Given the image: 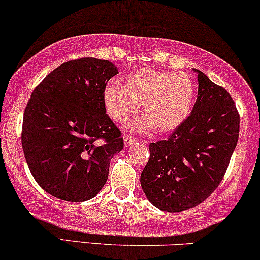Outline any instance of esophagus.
Wrapping results in <instances>:
<instances>
[{
    "label": "esophagus",
    "instance_id": "esophagus-1",
    "mask_svg": "<svg viewBox=\"0 0 260 260\" xmlns=\"http://www.w3.org/2000/svg\"><path fill=\"white\" fill-rule=\"evenodd\" d=\"M123 143H124V146L128 147V146L132 145V144L137 143V139H136V138L128 136V134H124V136H123Z\"/></svg>",
    "mask_w": 260,
    "mask_h": 260
}]
</instances>
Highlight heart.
Here are the masks:
<instances>
[{
  "mask_svg": "<svg viewBox=\"0 0 260 260\" xmlns=\"http://www.w3.org/2000/svg\"><path fill=\"white\" fill-rule=\"evenodd\" d=\"M196 86L185 73L140 68L123 79V85L109 81L103 88L107 113L116 122H124L139 109L145 116L131 128L147 132L154 127L158 133H170L181 127L192 111Z\"/></svg>",
  "mask_w": 260,
  "mask_h": 260,
  "instance_id": "1",
  "label": "heart"
}]
</instances>
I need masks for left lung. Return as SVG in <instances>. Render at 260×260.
I'll return each instance as SVG.
<instances>
[{
	"label": "left lung",
	"mask_w": 260,
	"mask_h": 260,
	"mask_svg": "<svg viewBox=\"0 0 260 260\" xmlns=\"http://www.w3.org/2000/svg\"><path fill=\"white\" fill-rule=\"evenodd\" d=\"M198 74L192 113L167 140L150 144L140 175L146 198L162 211L180 212L204 202L221 183L239 139L240 117L224 88Z\"/></svg>",
	"instance_id": "8db88e82"
}]
</instances>
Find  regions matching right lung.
Segmentation results:
<instances>
[{
    "mask_svg": "<svg viewBox=\"0 0 260 260\" xmlns=\"http://www.w3.org/2000/svg\"><path fill=\"white\" fill-rule=\"evenodd\" d=\"M117 73L109 61L84 57L58 66L32 92L22 150L36 182L49 194L83 202L106 185L110 159L123 149L103 103V88Z\"/></svg>",
    "mask_w": 260,
    "mask_h": 260,
    "instance_id": "1",
    "label": "right lung"
}]
</instances>
